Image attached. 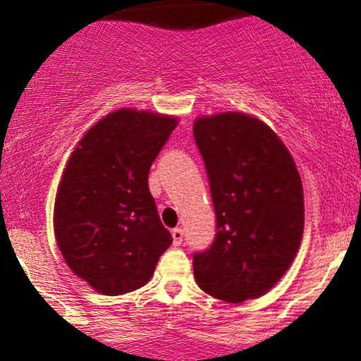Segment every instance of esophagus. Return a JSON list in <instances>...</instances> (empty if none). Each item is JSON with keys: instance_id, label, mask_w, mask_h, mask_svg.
<instances>
[{"instance_id": "34e87169", "label": "esophagus", "mask_w": 361, "mask_h": 361, "mask_svg": "<svg viewBox=\"0 0 361 361\" xmlns=\"http://www.w3.org/2000/svg\"><path fill=\"white\" fill-rule=\"evenodd\" d=\"M173 244L175 246H180L181 243H183V229H180V227H176V229H173Z\"/></svg>"}]
</instances>
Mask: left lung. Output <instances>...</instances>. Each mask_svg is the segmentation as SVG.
I'll return each instance as SVG.
<instances>
[{
	"instance_id": "8db88e82",
	"label": "left lung",
	"mask_w": 361,
	"mask_h": 361,
	"mask_svg": "<svg viewBox=\"0 0 361 361\" xmlns=\"http://www.w3.org/2000/svg\"><path fill=\"white\" fill-rule=\"evenodd\" d=\"M193 135L217 219L212 246L193 256L195 280L215 299H258L300 247L304 188L295 161L267 123L241 111L198 117Z\"/></svg>"
}]
</instances>
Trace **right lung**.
Wrapping results in <instances>:
<instances>
[{"mask_svg": "<svg viewBox=\"0 0 361 361\" xmlns=\"http://www.w3.org/2000/svg\"><path fill=\"white\" fill-rule=\"evenodd\" d=\"M178 118L120 109L82 135L54 205V234L74 275L103 295L151 280L173 238L149 192L151 164Z\"/></svg>", "mask_w": 361, "mask_h": 361, "instance_id": "obj_1", "label": "right lung"}]
</instances>
